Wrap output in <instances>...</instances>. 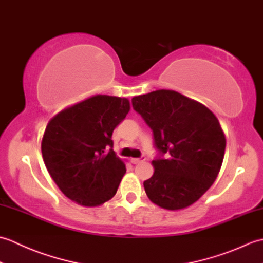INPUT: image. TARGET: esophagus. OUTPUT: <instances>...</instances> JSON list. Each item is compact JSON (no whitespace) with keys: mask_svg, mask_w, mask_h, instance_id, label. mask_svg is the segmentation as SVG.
Returning <instances> with one entry per match:
<instances>
[{"mask_svg":"<svg viewBox=\"0 0 263 263\" xmlns=\"http://www.w3.org/2000/svg\"><path fill=\"white\" fill-rule=\"evenodd\" d=\"M144 160H146V157H143V156H142L141 158H132V159H131V163L136 165V164L141 163V161H144Z\"/></svg>","mask_w":263,"mask_h":263,"instance_id":"34e87169","label":"esophagus"}]
</instances>
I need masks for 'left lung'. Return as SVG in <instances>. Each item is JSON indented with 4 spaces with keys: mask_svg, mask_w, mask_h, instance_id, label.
Wrapping results in <instances>:
<instances>
[{
    "mask_svg": "<svg viewBox=\"0 0 263 263\" xmlns=\"http://www.w3.org/2000/svg\"><path fill=\"white\" fill-rule=\"evenodd\" d=\"M132 106L153 130L158 152L154 175L143 182L148 198L168 210L191 205L220 171L226 139L219 121L204 105L174 90L133 97Z\"/></svg>",
    "mask_w": 263,
    "mask_h": 263,
    "instance_id": "left-lung-1",
    "label": "left lung"
}]
</instances>
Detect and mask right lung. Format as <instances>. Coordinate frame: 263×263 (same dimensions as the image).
<instances>
[{"instance_id": "obj_1", "label": "right lung", "mask_w": 263, "mask_h": 263, "mask_svg": "<svg viewBox=\"0 0 263 263\" xmlns=\"http://www.w3.org/2000/svg\"><path fill=\"white\" fill-rule=\"evenodd\" d=\"M128 110V99L97 95L48 122L42 140L44 163L72 201L96 206L115 195L126 170L113 150L111 135Z\"/></svg>"}]
</instances>
